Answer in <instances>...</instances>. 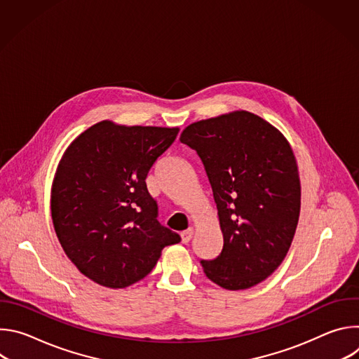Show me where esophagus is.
I'll list each match as a JSON object with an SVG mask.
<instances>
[{"label":"esophagus","instance_id":"obj_1","mask_svg":"<svg viewBox=\"0 0 359 359\" xmlns=\"http://www.w3.org/2000/svg\"><path fill=\"white\" fill-rule=\"evenodd\" d=\"M191 236H193V229H190V227H189L187 230L182 231V233H180V237H182V243H183V244H187V243L190 241Z\"/></svg>","mask_w":359,"mask_h":359}]
</instances>
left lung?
<instances>
[{
	"label": "left lung",
	"mask_w": 359,
	"mask_h": 359,
	"mask_svg": "<svg viewBox=\"0 0 359 359\" xmlns=\"http://www.w3.org/2000/svg\"><path fill=\"white\" fill-rule=\"evenodd\" d=\"M180 142L203 162L223 233L222 252L200 262L204 274L231 291L263 283L285 259L299 217L288 140L259 115L234 111L189 125Z\"/></svg>",
	"instance_id": "8db88e82"
}]
</instances>
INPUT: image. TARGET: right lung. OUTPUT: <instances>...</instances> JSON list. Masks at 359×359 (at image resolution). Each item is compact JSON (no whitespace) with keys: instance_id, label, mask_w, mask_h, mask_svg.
Listing matches in <instances>:
<instances>
[{"instance_id":"right-lung-1","label":"right lung","mask_w":359,"mask_h":359,"mask_svg":"<svg viewBox=\"0 0 359 359\" xmlns=\"http://www.w3.org/2000/svg\"><path fill=\"white\" fill-rule=\"evenodd\" d=\"M179 128L102 121L67 147L50 187L57 237L93 283L125 288L144 278L180 236L158 222L146 177Z\"/></svg>"}]
</instances>
